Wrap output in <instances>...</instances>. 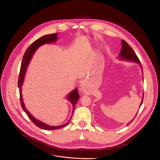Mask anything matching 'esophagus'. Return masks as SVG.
Instances as JSON below:
<instances>
[{
  "instance_id": "34e87169",
  "label": "esophagus",
  "mask_w": 160,
  "mask_h": 160,
  "mask_svg": "<svg viewBox=\"0 0 160 160\" xmlns=\"http://www.w3.org/2000/svg\"><path fill=\"white\" fill-rule=\"evenodd\" d=\"M80 92L85 94H89V90L86 87L85 82H82L80 85Z\"/></svg>"
}]
</instances>
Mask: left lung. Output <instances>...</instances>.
<instances>
[{
    "instance_id": "8db88e82",
    "label": "left lung",
    "mask_w": 160,
    "mask_h": 160,
    "mask_svg": "<svg viewBox=\"0 0 160 160\" xmlns=\"http://www.w3.org/2000/svg\"><path fill=\"white\" fill-rule=\"evenodd\" d=\"M119 55H120V58H121V59L138 62V64H140V66L141 67V68L142 69V65L141 64V62H140L138 57L137 56L135 52L133 51V50L132 49V48L127 43V42L126 41H125L124 40H122V49H121V51H120ZM143 98H142L140 107L142 105V103L143 102ZM137 114H138V113H137ZM137 114H136V115H137ZM136 115L135 116L133 119L130 122H132L134 120Z\"/></svg>"
}]
</instances>
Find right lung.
<instances>
[{
  "mask_svg": "<svg viewBox=\"0 0 160 160\" xmlns=\"http://www.w3.org/2000/svg\"><path fill=\"white\" fill-rule=\"evenodd\" d=\"M57 39H58V33H53V34L46 35H44V36L38 38L37 40H36L35 42H33L30 45V46L28 48V49H27V51H25L23 58H22L21 68H20V72H19V78H18V87L19 88L20 102H21V105L22 109L25 111V112L27 114V115L29 117V118L32 121V122L36 126L40 128H42L44 130H48L59 129L60 128L66 126L68 124V123L70 122L72 117L70 118V120L68 121L66 123L62 125H59V126H50V125H48L47 124H45V123L37 120L31 115L30 112L25 108L23 101H22V94H21V86H22V82H23V80H24V77H25V75L26 73L27 66H28L30 61L32 59V56L35 53L36 50L40 46H41V45H42L45 43H49L54 42L57 40ZM79 98H80V96H79L77 88H75V90H73L72 92H71L69 94V95L68 96V99L72 102V104H73V112L75 109V106L77 102L78 101V100L79 99Z\"/></svg>",
  "mask_w": 160,
  "mask_h": 160,
  "instance_id": "1",
  "label": "right lung"
}]
</instances>
